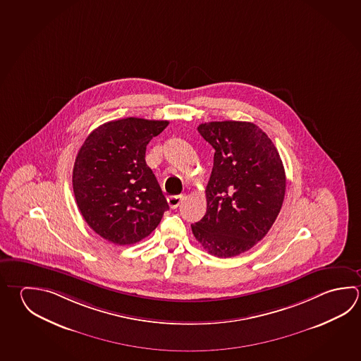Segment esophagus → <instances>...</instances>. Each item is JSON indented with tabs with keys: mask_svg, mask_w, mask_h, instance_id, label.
<instances>
[{
	"mask_svg": "<svg viewBox=\"0 0 361 361\" xmlns=\"http://www.w3.org/2000/svg\"><path fill=\"white\" fill-rule=\"evenodd\" d=\"M184 200V195H178V196L168 197V204L171 206V209H177L178 206Z\"/></svg>",
	"mask_w": 361,
	"mask_h": 361,
	"instance_id": "obj_1",
	"label": "esophagus"
}]
</instances>
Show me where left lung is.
Here are the masks:
<instances>
[{
  "instance_id": "1",
  "label": "left lung",
  "mask_w": 361,
  "mask_h": 361,
  "mask_svg": "<svg viewBox=\"0 0 361 361\" xmlns=\"http://www.w3.org/2000/svg\"><path fill=\"white\" fill-rule=\"evenodd\" d=\"M197 130L215 154L207 210L190 225L192 233L212 256H238L262 240L281 210L286 190L281 157L250 122H209Z\"/></svg>"
}]
</instances>
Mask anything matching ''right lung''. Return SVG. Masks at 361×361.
I'll list each match as a JSON object with an SVG mask.
<instances>
[{"label": "right lung", "instance_id": "add662e5", "mask_svg": "<svg viewBox=\"0 0 361 361\" xmlns=\"http://www.w3.org/2000/svg\"><path fill=\"white\" fill-rule=\"evenodd\" d=\"M168 121L128 118L99 126L75 160L73 195L98 235L118 245L137 243L155 230L168 202L145 161L146 146Z\"/></svg>", "mask_w": 361, "mask_h": 361}]
</instances>
